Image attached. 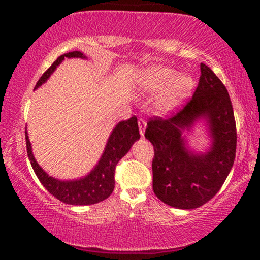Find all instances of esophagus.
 I'll return each instance as SVG.
<instances>
[{"mask_svg":"<svg viewBox=\"0 0 260 260\" xmlns=\"http://www.w3.org/2000/svg\"><path fill=\"white\" fill-rule=\"evenodd\" d=\"M138 126H139V133L140 136H144V132H145V128H147V122H145L143 118H139L138 120Z\"/></svg>","mask_w":260,"mask_h":260,"instance_id":"obj_1","label":"esophagus"}]
</instances>
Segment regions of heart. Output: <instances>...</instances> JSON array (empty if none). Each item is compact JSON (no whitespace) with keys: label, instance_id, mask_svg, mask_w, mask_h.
I'll use <instances>...</instances> for the list:
<instances>
[{"label":"heart","instance_id":"heart-1","mask_svg":"<svg viewBox=\"0 0 260 260\" xmlns=\"http://www.w3.org/2000/svg\"><path fill=\"white\" fill-rule=\"evenodd\" d=\"M192 77L180 74L177 71L165 66H149L139 71L136 77L137 90L143 95H156L161 92L156 101L157 109L161 112H171L192 91Z\"/></svg>","mask_w":260,"mask_h":260}]
</instances>
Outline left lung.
<instances>
[{
  "label": "left lung",
  "instance_id": "1",
  "mask_svg": "<svg viewBox=\"0 0 260 260\" xmlns=\"http://www.w3.org/2000/svg\"><path fill=\"white\" fill-rule=\"evenodd\" d=\"M203 121L211 138L205 152L187 145L183 133ZM145 138L154 145L153 189L165 204L196 209L210 201L231 171L236 155V123L228 89L207 64L192 100L171 118L148 122Z\"/></svg>",
  "mask_w": 260,
  "mask_h": 260
}]
</instances>
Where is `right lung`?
Returning <instances> with one entry per match:
<instances>
[{"instance_id":"add662e5","label":"right lung","mask_w":260,"mask_h":260,"mask_svg":"<svg viewBox=\"0 0 260 260\" xmlns=\"http://www.w3.org/2000/svg\"><path fill=\"white\" fill-rule=\"evenodd\" d=\"M64 58L85 59L86 56L80 51H72L59 56L51 64V67L38 80L35 89L46 83V80L51 77V74L55 72L56 68L62 63ZM139 138L140 134L136 116L127 121L118 122L107 139L103 155L89 174L80 178H74V180H58L45 172L35 160L31 143L25 129L28 157L39 181L58 201L71 205H91L109 198L115 188L116 165L129 151L134 142H137Z\"/></svg>"}]
</instances>
